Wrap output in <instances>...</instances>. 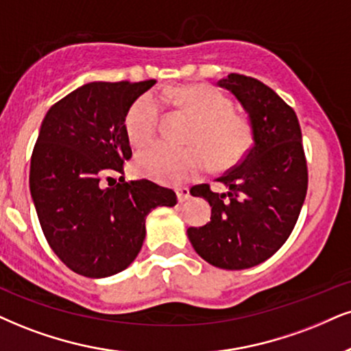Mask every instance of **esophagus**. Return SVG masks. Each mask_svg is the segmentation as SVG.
I'll return each mask as SVG.
<instances>
[{"label":"esophagus","mask_w":351,"mask_h":351,"mask_svg":"<svg viewBox=\"0 0 351 351\" xmlns=\"http://www.w3.org/2000/svg\"><path fill=\"white\" fill-rule=\"evenodd\" d=\"M177 192V200H179V203H184L187 202L190 198V190L189 187H179L176 190Z\"/></svg>","instance_id":"esophagus-1"}]
</instances>
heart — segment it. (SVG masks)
<instances>
[{
  "mask_svg": "<svg viewBox=\"0 0 351 351\" xmlns=\"http://www.w3.org/2000/svg\"><path fill=\"white\" fill-rule=\"evenodd\" d=\"M164 101L176 102L190 112L198 123L190 133L192 146L179 149L156 143L136 156V171L166 184L195 179L211 167H229L244 158L252 145V125L242 114L232 112V102L223 90L210 84L180 86L164 89ZM162 106L154 94H143L132 104L125 119V130L133 145L153 140L161 120Z\"/></svg>",
  "mask_w": 351,
  "mask_h": 351,
  "instance_id": "b5f03b06",
  "label": "heart"
}]
</instances>
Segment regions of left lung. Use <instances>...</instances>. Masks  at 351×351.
Segmentation results:
<instances>
[{"label": "left lung", "mask_w": 351, "mask_h": 351, "mask_svg": "<svg viewBox=\"0 0 351 351\" xmlns=\"http://www.w3.org/2000/svg\"><path fill=\"white\" fill-rule=\"evenodd\" d=\"M249 114L252 146L218 182L195 190L211 206V221L189 228L193 249L211 265L242 270L265 262L287 242L308 192V164L295 110L255 77L231 73L218 83Z\"/></svg>", "instance_id": "left-lung-1"}]
</instances>
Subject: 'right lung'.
Instances as JSON below:
<instances>
[{
  "mask_svg": "<svg viewBox=\"0 0 351 351\" xmlns=\"http://www.w3.org/2000/svg\"><path fill=\"white\" fill-rule=\"evenodd\" d=\"M154 83L84 84L43 119L30 159V193L47 242L77 275L104 278L125 270L141 250L149 211L177 203L174 190L125 180L132 158L127 112Z\"/></svg>",
  "mask_w": 351,
  "mask_h": 351,
  "instance_id": "obj_1",
  "label": "right lung"
}]
</instances>
